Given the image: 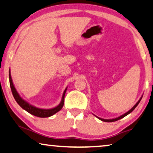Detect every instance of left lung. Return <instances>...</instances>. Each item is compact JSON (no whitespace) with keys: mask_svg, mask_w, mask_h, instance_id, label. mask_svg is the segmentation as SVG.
Instances as JSON below:
<instances>
[{"mask_svg":"<svg viewBox=\"0 0 153 153\" xmlns=\"http://www.w3.org/2000/svg\"><path fill=\"white\" fill-rule=\"evenodd\" d=\"M142 97H143V95H142V97H140V99L138 100V102H137V103L135 104V105H134V106L133 107V108H132L131 109H130V110L128 111H127V112L126 113H124V114H123V115H120V117H115V118H113V119H102V118H100V117H97V116H96V115H95L94 114H93V115H94L95 117H97L98 118L99 120H102V121H103V122H115V121H117V120H120V119H122V118H123V117H124L125 116H126V115H128V114H130L131 113V112H133V110L134 109H135L136 107H137V106L139 104V103H140V101H141V100H142Z\"/></svg>","mask_w":153,"mask_h":153,"instance_id":"1","label":"left lung"}]
</instances>
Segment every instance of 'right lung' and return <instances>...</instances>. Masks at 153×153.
Returning <instances> with one entry per match:
<instances>
[{
    "label": "right lung",
    "instance_id": "obj_1",
    "mask_svg": "<svg viewBox=\"0 0 153 153\" xmlns=\"http://www.w3.org/2000/svg\"><path fill=\"white\" fill-rule=\"evenodd\" d=\"M9 78H10V84L11 92H12V94L13 95V97H14L15 100L22 108H23L24 110H25L29 113L31 114V115L36 116V117H51L52 115H53L54 114H56V113H58V111H60L63 107L64 102H65V95L66 91H67V87L65 88V91H64L62 100H61V102L58 106L53 107V108L48 109L40 108L32 105V104H29V102H27L26 100H25L21 96H20L17 90L16 89L14 85H13L12 78H11V76L10 69V71H9Z\"/></svg>",
    "mask_w": 153,
    "mask_h": 153
}]
</instances>
